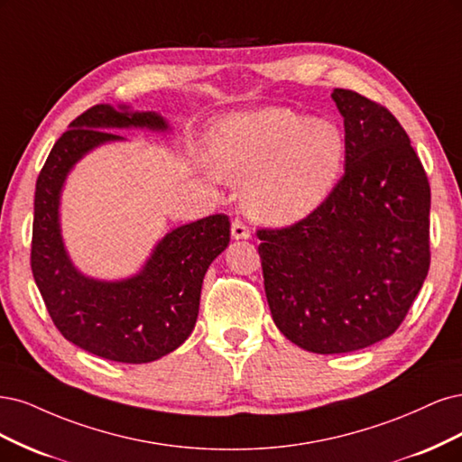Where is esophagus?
<instances>
[{"label":"esophagus","instance_id":"34e87169","mask_svg":"<svg viewBox=\"0 0 462 462\" xmlns=\"http://www.w3.org/2000/svg\"><path fill=\"white\" fill-rule=\"evenodd\" d=\"M232 237H234V240H247V237H251L249 226L245 225V222H242L240 218H236L232 222Z\"/></svg>","mask_w":462,"mask_h":462}]
</instances>
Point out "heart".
<instances>
[{"label": "heart", "instance_id": "obj_1", "mask_svg": "<svg viewBox=\"0 0 462 462\" xmlns=\"http://www.w3.org/2000/svg\"><path fill=\"white\" fill-rule=\"evenodd\" d=\"M215 169L247 182L249 215L291 225L328 199L346 159V138L330 121L286 107H264L220 121L209 138Z\"/></svg>", "mask_w": 462, "mask_h": 462}]
</instances>
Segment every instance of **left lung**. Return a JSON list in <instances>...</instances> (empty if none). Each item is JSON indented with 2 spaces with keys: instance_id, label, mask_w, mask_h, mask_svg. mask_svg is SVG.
<instances>
[{
  "instance_id": "1",
  "label": "left lung",
  "mask_w": 462,
  "mask_h": 462,
  "mask_svg": "<svg viewBox=\"0 0 462 462\" xmlns=\"http://www.w3.org/2000/svg\"><path fill=\"white\" fill-rule=\"evenodd\" d=\"M346 172L317 211L261 228L266 301L278 330L310 353L368 347L392 336L430 269V182L397 118L336 88Z\"/></svg>"
}]
</instances>
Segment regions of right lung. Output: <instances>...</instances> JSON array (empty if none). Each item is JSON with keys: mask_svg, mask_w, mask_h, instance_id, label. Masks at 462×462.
<instances>
[{"mask_svg": "<svg viewBox=\"0 0 462 462\" xmlns=\"http://www.w3.org/2000/svg\"><path fill=\"white\" fill-rule=\"evenodd\" d=\"M167 130L157 113L94 106L74 118L55 142L36 180L31 266L57 330L74 346L115 363H152L180 347L199 312L203 276L230 242L226 215H211L169 232L140 274L101 282L70 263L59 199L65 178L94 147L123 140L109 128Z\"/></svg>", "mask_w": 462, "mask_h": 462, "instance_id": "obj_1", "label": "right lung"}]
</instances>
